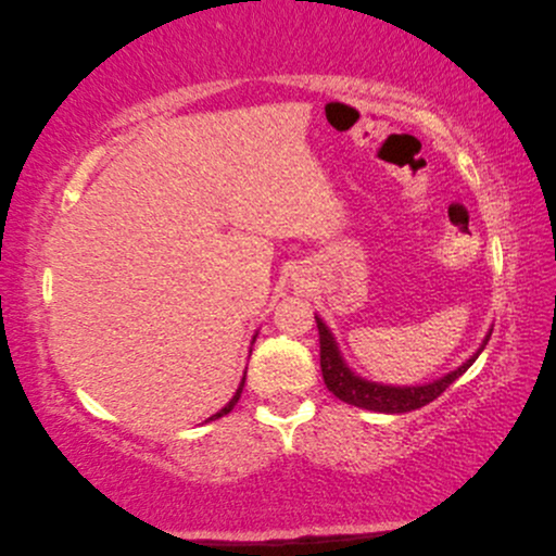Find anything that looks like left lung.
<instances>
[{"instance_id": "1", "label": "left lung", "mask_w": 556, "mask_h": 556, "mask_svg": "<svg viewBox=\"0 0 556 556\" xmlns=\"http://www.w3.org/2000/svg\"><path fill=\"white\" fill-rule=\"evenodd\" d=\"M315 323H317V332H320V367H323V379L327 389H330L332 394L344 404L367 408V412H379V414H406V412H414V408L431 404L433 399H439L443 391L453 384V381L466 375L470 364L478 359V354L485 350V344L490 340V332H488L483 344H480V350L472 354L468 362H463L458 369H453L451 375L431 381V384L387 387V384H377V381H367L354 375L348 364H344L342 354L338 350V342H334L332 332L327 330V325L317 315H315Z\"/></svg>"}]
</instances>
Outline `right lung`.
Returning a JSON list of instances; mask_svg holds the SVG:
<instances>
[{
  "instance_id": "obj_1",
  "label": "right lung",
  "mask_w": 556,
  "mask_h": 556,
  "mask_svg": "<svg viewBox=\"0 0 556 556\" xmlns=\"http://www.w3.org/2000/svg\"><path fill=\"white\" fill-rule=\"evenodd\" d=\"M253 340H256V338H253ZM243 381H245V377L241 379V384H239V389H236V394H233V399H231V402H229V404H226V406L222 408V412H216L214 416H208V418H206V421H214V418H222V416H226V414H229V412H231V408L236 406V402H239L241 391H243Z\"/></svg>"
}]
</instances>
